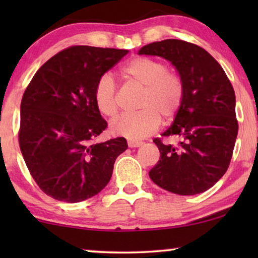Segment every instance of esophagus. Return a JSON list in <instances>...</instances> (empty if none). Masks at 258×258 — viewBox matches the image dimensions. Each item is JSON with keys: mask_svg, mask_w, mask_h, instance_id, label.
Instances as JSON below:
<instances>
[{"mask_svg": "<svg viewBox=\"0 0 258 258\" xmlns=\"http://www.w3.org/2000/svg\"><path fill=\"white\" fill-rule=\"evenodd\" d=\"M142 142H140V141H135V140H129L128 141V146L130 148H137V147H141L142 146Z\"/></svg>", "mask_w": 258, "mask_h": 258, "instance_id": "34e87169", "label": "esophagus"}]
</instances>
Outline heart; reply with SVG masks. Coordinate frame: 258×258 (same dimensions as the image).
I'll use <instances>...</instances> for the list:
<instances>
[{"mask_svg":"<svg viewBox=\"0 0 258 258\" xmlns=\"http://www.w3.org/2000/svg\"><path fill=\"white\" fill-rule=\"evenodd\" d=\"M122 75L130 82L144 88L140 101L142 110L124 114L112 121L111 132L130 140L143 139L156 132L161 117L170 119L181 107L184 95L179 75L168 69L160 59L139 56L122 68ZM94 100L101 114L114 117L118 111V91L115 80L104 74L97 80Z\"/></svg>","mask_w":258,"mask_h":258,"instance_id":"obj_1","label":"heart"}]
</instances>
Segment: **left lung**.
I'll use <instances>...</instances> for the list:
<instances>
[{
	"mask_svg": "<svg viewBox=\"0 0 258 258\" xmlns=\"http://www.w3.org/2000/svg\"><path fill=\"white\" fill-rule=\"evenodd\" d=\"M139 54L170 61L184 87L174 123L162 134L178 137L179 142L171 146L154 139L161 156L149 171L151 181L177 195L206 191L225 174L232 157L238 133L234 88L220 63L190 42H154Z\"/></svg>",
	"mask_w": 258,
	"mask_h": 258,
	"instance_id": "obj_1",
	"label": "left lung"
}]
</instances>
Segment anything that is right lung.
Here are the masks:
<instances>
[{"label": "right lung", "instance_id": "obj_1", "mask_svg": "<svg viewBox=\"0 0 258 258\" xmlns=\"http://www.w3.org/2000/svg\"><path fill=\"white\" fill-rule=\"evenodd\" d=\"M124 49L73 45L37 70L21 101L19 143L28 170L52 199L76 203L97 195L110 181L124 137L96 143L107 129L94 100L97 80Z\"/></svg>", "mask_w": 258, "mask_h": 258}]
</instances>
